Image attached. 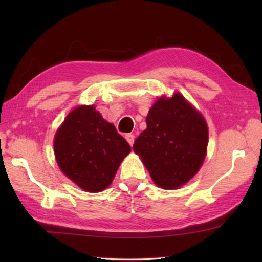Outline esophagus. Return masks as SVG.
<instances>
[{"instance_id":"34e87169","label":"esophagus","mask_w":262,"mask_h":262,"mask_svg":"<svg viewBox=\"0 0 262 262\" xmlns=\"http://www.w3.org/2000/svg\"><path fill=\"white\" fill-rule=\"evenodd\" d=\"M125 139L127 140V142L128 143L130 144V147L133 145V143H134V140H135V136L133 135V134H127L126 136H125Z\"/></svg>"}]
</instances>
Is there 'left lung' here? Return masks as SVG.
<instances>
[{
  "instance_id": "obj_1",
  "label": "left lung",
  "mask_w": 262,
  "mask_h": 262,
  "mask_svg": "<svg viewBox=\"0 0 262 262\" xmlns=\"http://www.w3.org/2000/svg\"><path fill=\"white\" fill-rule=\"evenodd\" d=\"M147 129L133 145L155 185L178 189L187 184L205 162L208 125L200 111L180 92L162 95L150 107Z\"/></svg>"
}]
</instances>
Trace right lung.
<instances>
[{
    "label": "right lung",
    "instance_id": "1",
    "mask_svg": "<svg viewBox=\"0 0 262 262\" xmlns=\"http://www.w3.org/2000/svg\"><path fill=\"white\" fill-rule=\"evenodd\" d=\"M53 145L62 173L89 193L107 188L132 151L94 104L78 105L70 111L57 128Z\"/></svg>",
    "mask_w": 262,
    "mask_h": 262
}]
</instances>
